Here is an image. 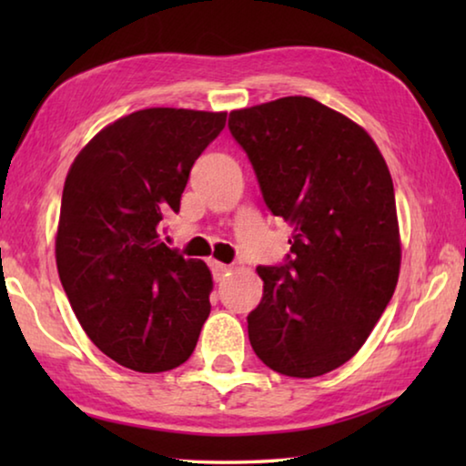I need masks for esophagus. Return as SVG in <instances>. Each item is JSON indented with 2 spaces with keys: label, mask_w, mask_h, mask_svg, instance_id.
<instances>
[{
  "label": "esophagus",
  "mask_w": 466,
  "mask_h": 466,
  "mask_svg": "<svg viewBox=\"0 0 466 466\" xmlns=\"http://www.w3.org/2000/svg\"><path fill=\"white\" fill-rule=\"evenodd\" d=\"M209 265H211V271H214V279H216V281H222V279L226 278V275H228V271H230V267L224 265V263L211 261Z\"/></svg>",
  "instance_id": "34e87169"
}]
</instances>
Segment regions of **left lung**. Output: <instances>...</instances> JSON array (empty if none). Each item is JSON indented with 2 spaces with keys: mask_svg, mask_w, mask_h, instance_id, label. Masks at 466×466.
<instances>
[{
  "mask_svg": "<svg viewBox=\"0 0 466 466\" xmlns=\"http://www.w3.org/2000/svg\"><path fill=\"white\" fill-rule=\"evenodd\" d=\"M228 129L267 208L294 228L286 261L257 267L250 345L275 372L322 376L356 356L397 288L389 167L360 125L309 96L232 110Z\"/></svg>",
  "mask_w": 466,
  "mask_h": 466,
  "instance_id": "8db88e82",
  "label": "left lung"
}]
</instances>
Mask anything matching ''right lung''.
<instances>
[{"label":"right lung","instance_id":"right-lung-1","mask_svg":"<svg viewBox=\"0 0 466 466\" xmlns=\"http://www.w3.org/2000/svg\"><path fill=\"white\" fill-rule=\"evenodd\" d=\"M226 113L146 108L102 129L67 172L55 257L86 335L136 372L191 358L211 304L208 265L162 242L197 157Z\"/></svg>","mask_w":466,"mask_h":466}]
</instances>
